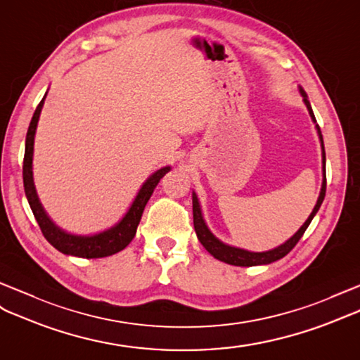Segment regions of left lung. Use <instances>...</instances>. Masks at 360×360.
<instances>
[{"label":"left lung","mask_w":360,"mask_h":360,"mask_svg":"<svg viewBox=\"0 0 360 360\" xmlns=\"http://www.w3.org/2000/svg\"><path fill=\"white\" fill-rule=\"evenodd\" d=\"M300 93L304 98V103L307 110H309L310 117L313 120L314 127H316L318 131V136L321 140V150H322V172H323V179H322V188L319 192V197L316 205H314L311 214L307 218L305 223L297 229V232L290 236L285 243H283L281 246H278L275 249H270L266 252H250L246 249H240V248H235V246H229V244H226L223 241H220L217 238V236L209 231V227L203 218V212H201V207L198 203V198L195 192H192V212H194V229L197 233V238L198 241L203 244V248L212 255L214 258L220 259L226 264H231V266H240V267H252V266H262V264H270V262H275L278 259L284 258L288 252H290L295 246L296 243L301 240V236L304 235V232L307 231V227L311 223L313 217L318 214V210L322 205L323 197H326V188H327V177H326V148H323V139H322V133H321V128L316 124V119H314V114L311 110V105L309 102V98H307V93L304 91L302 86H300Z\"/></svg>","instance_id":"left-lung-1"}]
</instances>
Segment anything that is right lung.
<instances>
[{
    "label": "right lung",
    "mask_w": 360,
    "mask_h": 360,
    "mask_svg": "<svg viewBox=\"0 0 360 360\" xmlns=\"http://www.w3.org/2000/svg\"><path fill=\"white\" fill-rule=\"evenodd\" d=\"M46 96L47 93L44 94L42 101L39 102L37 110H34L32 122L29 125L27 136H25L22 180H24L25 197H27L34 218H37V221L41 227V232L44 236H46V240L55 249L63 252L64 255H73V257L89 258V259L114 255V253L124 250L128 244L133 241L148 200L151 198L155 186L159 185V181L163 175L171 171V166H163V168L157 169L145 180L143 185L140 186L136 198L133 200V203H131V206L128 207L127 214L122 217L116 224L111 226L110 229H105L94 235H76V233H70L64 229H60V227L55 224L53 220L47 215L46 210H44L38 197L37 188H34V181H33L34 134H37L39 114L44 107Z\"/></svg>",
    "instance_id": "obj_1"
}]
</instances>
